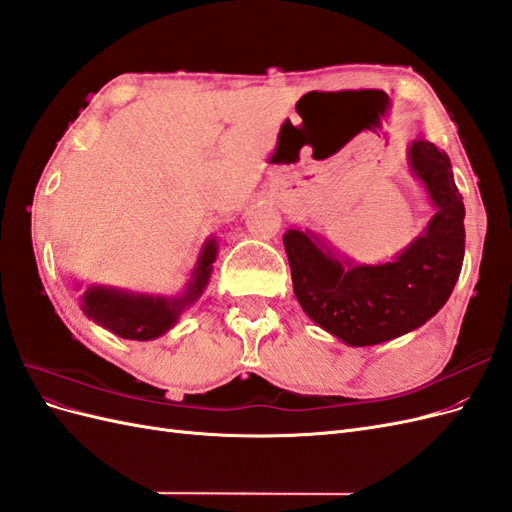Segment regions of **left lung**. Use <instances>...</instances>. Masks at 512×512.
<instances>
[{"label":"left lung","instance_id":"8db88e82","mask_svg":"<svg viewBox=\"0 0 512 512\" xmlns=\"http://www.w3.org/2000/svg\"><path fill=\"white\" fill-rule=\"evenodd\" d=\"M410 164L438 213L395 262L344 267L305 232L284 235L292 288L305 314L350 346H374L421 327L451 297L461 273L466 209L451 160L433 143L414 141Z\"/></svg>","mask_w":512,"mask_h":512}]
</instances>
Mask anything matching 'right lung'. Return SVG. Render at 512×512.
Here are the masks:
<instances>
[{
	"mask_svg": "<svg viewBox=\"0 0 512 512\" xmlns=\"http://www.w3.org/2000/svg\"><path fill=\"white\" fill-rule=\"evenodd\" d=\"M215 247L209 241L203 247V254L198 258L194 269V280H190L185 297L179 299H162V297H141V294L117 292L108 288H91L83 294L85 314L102 324L104 329L117 333L126 339H153L166 333L177 322L181 309L198 299V294L207 286L211 262H215Z\"/></svg>",
	"mask_w": 512,
	"mask_h": 512,
	"instance_id": "add662e5",
	"label": "right lung"
}]
</instances>
